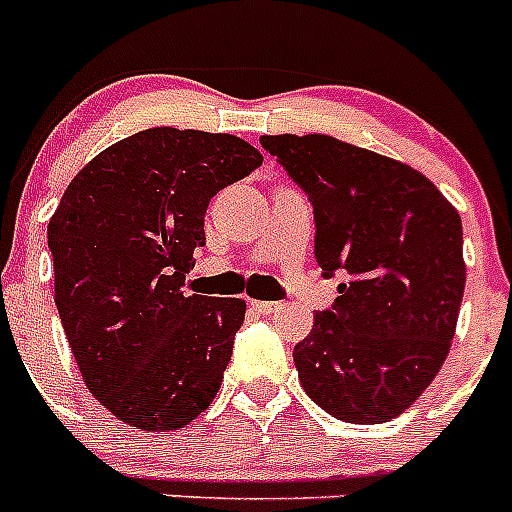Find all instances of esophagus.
<instances>
[{
	"label": "esophagus",
	"mask_w": 512,
	"mask_h": 512,
	"mask_svg": "<svg viewBox=\"0 0 512 512\" xmlns=\"http://www.w3.org/2000/svg\"><path fill=\"white\" fill-rule=\"evenodd\" d=\"M251 307L259 315H271V312L279 310V302H266V300H251Z\"/></svg>",
	"instance_id": "1"
}]
</instances>
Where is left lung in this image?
Segmentation results:
<instances>
[{"mask_svg": "<svg viewBox=\"0 0 512 512\" xmlns=\"http://www.w3.org/2000/svg\"><path fill=\"white\" fill-rule=\"evenodd\" d=\"M261 146L310 197L323 274L346 277L295 346L302 387L333 418L387 423L449 356L467 282L459 212L413 166L330 135Z\"/></svg>", "mask_w": 512, "mask_h": 512, "instance_id": "1", "label": "left lung"}]
</instances>
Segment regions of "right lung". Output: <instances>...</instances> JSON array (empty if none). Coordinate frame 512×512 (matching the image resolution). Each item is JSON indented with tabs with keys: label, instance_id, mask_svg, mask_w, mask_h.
I'll list each match as a JSON object with an SVG mask.
<instances>
[{
	"label": "right lung",
	"instance_id": "1",
	"mask_svg": "<svg viewBox=\"0 0 512 512\" xmlns=\"http://www.w3.org/2000/svg\"><path fill=\"white\" fill-rule=\"evenodd\" d=\"M228 133L148 128L71 179L48 223L56 307L89 392L140 431H179L210 408L246 302L184 295L205 212L259 169Z\"/></svg>",
	"mask_w": 512,
	"mask_h": 512
}]
</instances>
